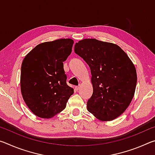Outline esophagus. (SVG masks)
Listing matches in <instances>:
<instances>
[{"mask_svg":"<svg viewBox=\"0 0 155 155\" xmlns=\"http://www.w3.org/2000/svg\"><path fill=\"white\" fill-rule=\"evenodd\" d=\"M79 89H80V87H79V86H78V87L77 86V87H75V90H76V91H78V90H79Z\"/></svg>","mask_w":155,"mask_h":155,"instance_id":"obj_1","label":"esophagus"}]
</instances>
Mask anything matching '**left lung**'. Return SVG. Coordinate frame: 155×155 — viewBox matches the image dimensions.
I'll return each mask as SVG.
<instances>
[{
  "label": "left lung",
  "mask_w": 155,
  "mask_h": 155,
  "mask_svg": "<svg viewBox=\"0 0 155 155\" xmlns=\"http://www.w3.org/2000/svg\"><path fill=\"white\" fill-rule=\"evenodd\" d=\"M74 52L90 68L93 94L89 112L102 121H110L125 111L134 96L137 73L127 53L116 44L96 39L75 44Z\"/></svg>",
  "instance_id": "8db88e82"
}]
</instances>
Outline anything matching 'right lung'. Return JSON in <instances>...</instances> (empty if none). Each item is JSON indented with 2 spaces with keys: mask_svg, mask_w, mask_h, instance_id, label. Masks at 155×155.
Masks as SVG:
<instances>
[{
  "mask_svg": "<svg viewBox=\"0 0 155 155\" xmlns=\"http://www.w3.org/2000/svg\"><path fill=\"white\" fill-rule=\"evenodd\" d=\"M73 44L72 39L41 43L23 60L21 93L26 104L38 117L48 119L62 111L74 93L66 83L63 64L72 52Z\"/></svg>",
  "mask_w": 155,
  "mask_h": 155,
  "instance_id": "obj_1",
  "label": "right lung"
}]
</instances>
